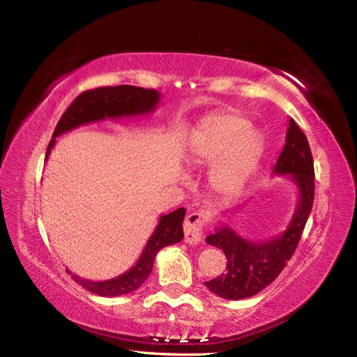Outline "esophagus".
I'll return each mask as SVG.
<instances>
[{"label": "esophagus", "instance_id": "34e87169", "mask_svg": "<svg viewBox=\"0 0 357 357\" xmlns=\"http://www.w3.org/2000/svg\"><path fill=\"white\" fill-rule=\"evenodd\" d=\"M202 226H204V216L199 212H192L185 216L184 235L188 244H198L202 240Z\"/></svg>", "mask_w": 357, "mask_h": 357}]
</instances>
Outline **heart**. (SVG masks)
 <instances>
[{
    "label": "heart",
    "mask_w": 357,
    "mask_h": 357,
    "mask_svg": "<svg viewBox=\"0 0 357 357\" xmlns=\"http://www.w3.org/2000/svg\"><path fill=\"white\" fill-rule=\"evenodd\" d=\"M264 150L260 131L234 113L206 116L190 139V162L208 165V187L218 197H232L246 185Z\"/></svg>",
    "instance_id": "1"
}]
</instances>
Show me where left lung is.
<instances>
[{
  "mask_svg": "<svg viewBox=\"0 0 357 357\" xmlns=\"http://www.w3.org/2000/svg\"><path fill=\"white\" fill-rule=\"evenodd\" d=\"M274 174H288L298 190L294 216L283 234L260 243L243 238L235 230L221 225L206 238L207 244L221 249L227 258V271L204 284L213 294L229 300L252 297L275 280L294 254L312 208L314 162L305 132L289 119L286 142Z\"/></svg>",
  "mask_w": 357,
  "mask_h": 357,
  "instance_id": "1",
  "label": "left lung"
}]
</instances>
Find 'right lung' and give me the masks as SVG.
I'll return each instance as SVG.
<instances>
[{"instance_id":"obj_1","label":"right lung","mask_w":357,"mask_h":357,"mask_svg":"<svg viewBox=\"0 0 357 357\" xmlns=\"http://www.w3.org/2000/svg\"><path fill=\"white\" fill-rule=\"evenodd\" d=\"M159 97L160 94L156 89H144L130 85L102 86L85 91V93L77 96V99L69 105L65 114L60 117L51 142L47 145L46 159L55 145V137H59L63 132L71 131L80 125L105 121V119H122L153 113L159 102ZM184 207L160 216L155 232L146 241L137 263L130 271L123 272L122 275L111 278V280L91 282L73 274L69 269H66V272L71 274L73 280L82 284L86 291L102 297H117L136 291L151 274L155 257L159 250L184 238Z\"/></svg>"}]
</instances>
